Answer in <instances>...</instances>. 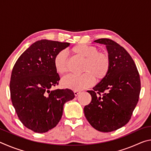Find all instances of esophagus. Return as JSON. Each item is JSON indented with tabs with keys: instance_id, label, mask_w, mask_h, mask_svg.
Wrapping results in <instances>:
<instances>
[{
	"instance_id": "34e87169",
	"label": "esophagus",
	"mask_w": 151,
	"mask_h": 151,
	"mask_svg": "<svg viewBox=\"0 0 151 151\" xmlns=\"http://www.w3.org/2000/svg\"><path fill=\"white\" fill-rule=\"evenodd\" d=\"M79 93H80V91H74V94H75V96H77Z\"/></svg>"
}]
</instances>
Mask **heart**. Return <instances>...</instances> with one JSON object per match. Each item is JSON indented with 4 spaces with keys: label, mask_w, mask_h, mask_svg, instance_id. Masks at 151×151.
<instances>
[{
    "label": "heart",
    "mask_w": 151,
    "mask_h": 151,
    "mask_svg": "<svg viewBox=\"0 0 151 151\" xmlns=\"http://www.w3.org/2000/svg\"><path fill=\"white\" fill-rule=\"evenodd\" d=\"M73 54L78 56L85 61L83 65L82 75H69L61 81L63 86L73 90L79 91L93 85L94 78L100 81L106 77L111 68V60L106 52L99 51L94 46L78 45L70 49ZM67 57L64 51H60L55 56L53 64L57 72L63 75L68 70Z\"/></svg>",
    "instance_id": "heart-1"
}]
</instances>
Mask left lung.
Returning <instances> with one entry per match:
<instances>
[{
  "instance_id": "obj_1",
  "label": "left lung",
  "mask_w": 151,
  "mask_h": 151,
  "mask_svg": "<svg viewBox=\"0 0 151 151\" xmlns=\"http://www.w3.org/2000/svg\"><path fill=\"white\" fill-rule=\"evenodd\" d=\"M94 42L106 45L111 68L105 78L88 91L92 97L84 108L86 119L96 130L109 132L128 123L139 101L140 80L131 55L118 43L109 39Z\"/></svg>"
}]
</instances>
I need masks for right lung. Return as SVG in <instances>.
Segmentation results:
<instances>
[{
  "label": "right lung",
  "mask_w": 151,
  "mask_h": 151,
  "mask_svg": "<svg viewBox=\"0 0 151 151\" xmlns=\"http://www.w3.org/2000/svg\"><path fill=\"white\" fill-rule=\"evenodd\" d=\"M70 45L48 40L33 43L20 56L12 68L10 91L20 121L28 129L43 133L57 126L66 102L75 98L70 89L50 90L60 77L53 60Z\"/></svg>",
  "instance_id": "obj_1"
}]
</instances>
